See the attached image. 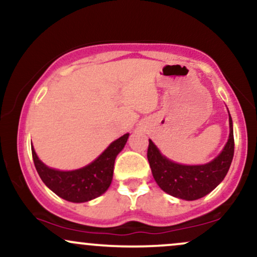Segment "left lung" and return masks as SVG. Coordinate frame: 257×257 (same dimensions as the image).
<instances>
[{
    "label": "left lung",
    "instance_id": "8db88e82",
    "mask_svg": "<svg viewBox=\"0 0 257 257\" xmlns=\"http://www.w3.org/2000/svg\"><path fill=\"white\" fill-rule=\"evenodd\" d=\"M229 113V112H228ZM234 153L232 118L229 114V137L222 152L211 162L202 166H184L162 155L149 140L147 159L152 175L159 187L170 196L185 200H196L210 193L225 179Z\"/></svg>",
    "mask_w": 257,
    "mask_h": 257
}]
</instances>
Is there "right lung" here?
<instances>
[{"label": "right lung", "mask_w": 257, "mask_h": 257, "mask_svg": "<svg viewBox=\"0 0 257 257\" xmlns=\"http://www.w3.org/2000/svg\"><path fill=\"white\" fill-rule=\"evenodd\" d=\"M129 134L114 140L90 164L71 172H61L47 167L37 157L31 147L35 167L48 188L57 196L72 203H83L101 196L110 187L113 176L114 159L124 147Z\"/></svg>", "instance_id": "obj_1"}]
</instances>
